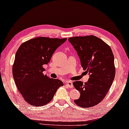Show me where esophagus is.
Segmentation results:
<instances>
[{
	"label": "esophagus",
	"mask_w": 129,
	"mask_h": 129,
	"mask_svg": "<svg viewBox=\"0 0 129 129\" xmlns=\"http://www.w3.org/2000/svg\"><path fill=\"white\" fill-rule=\"evenodd\" d=\"M66 86H68V87H70V88H72L73 87V83H72V82H70V81H68V82H67L66 83Z\"/></svg>",
	"instance_id": "34e87169"
}]
</instances>
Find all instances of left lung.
I'll list each match as a JSON object with an SVG mask.
<instances>
[{"label": "left lung", "mask_w": 129, "mask_h": 129, "mask_svg": "<svg viewBox=\"0 0 129 129\" xmlns=\"http://www.w3.org/2000/svg\"><path fill=\"white\" fill-rule=\"evenodd\" d=\"M68 40L76 50L83 70L89 74L87 82H73L80 93V98L74 102L83 108L93 107L105 98L114 80L116 70L112 50L105 42L93 35Z\"/></svg>", "instance_id": "8db88e82"}]
</instances>
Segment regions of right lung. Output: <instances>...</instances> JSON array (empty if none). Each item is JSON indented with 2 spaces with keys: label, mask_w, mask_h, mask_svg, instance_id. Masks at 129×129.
I'll use <instances>...</instances> for the list:
<instances>
[{
  "label": "right lung",
  "mask_w": 129,
  "mask_h": 129,
  "mask_svg": "<svg viewBox=\"0 0 129 129\" xmlns=\"http://www.w3.org/2000/svg\"><path fill=\"white\" fill-rule=\"evenodd\" d=\"M66 40L39 37L24 42L17 50L12 68L13 79L29 105L38 107L49 103L63 85L59 79L44 75L43 66L49 63L54 51Z\"/></svg>",
  "instance_id": "add662e5"
}]
</instances>
